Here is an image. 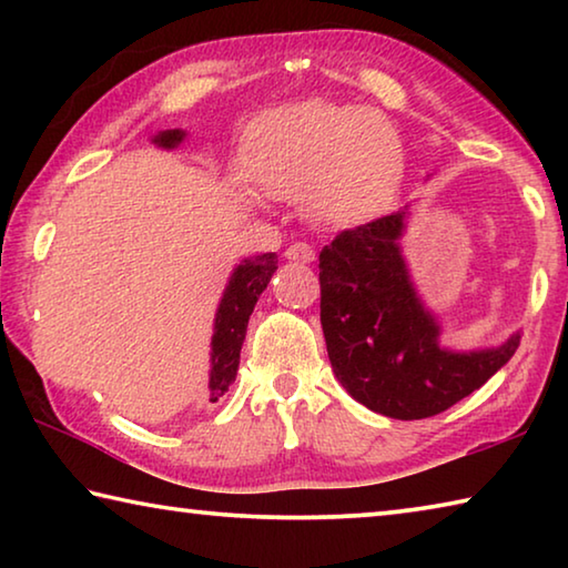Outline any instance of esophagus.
I'll return each mask as SVG.
<instances>
[{
    "instance_id": "obj_1",
    "label": "esophagus",
    "mask_w": 568,
    "mask_h": 568,
    "mask_svg": "<svg viewBox=\"0 0 568 568\" xmlns=\"http://www.w3.org/2000/svg\"><path fill=\"white\" fill-rule=\"evenodd\" d=\"M285 257L287 261H297V263H313L315 261V247L311 243H303V240H297L291 247L285 250Z\"/></svg>"
}]
</instances>
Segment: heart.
Segmentation results:
<instances>
[{
  "mask_svg": "<svg viewBox=\"0 0 568 568\" xmlns=\"http://www.w3.org/2000/svg\"><path fill=\"white\" fill-rule=\"evenodd\" d=\"M247 172L273 197L301 200L323 223L383 213L403 178L396 130L353 104L305 102L265 114L247 134Z\"/></svg>",
  "mask_w": 568,
  "mask_h": 568,
  "instance_id": "heart-1",
  "label": "heart"
}]
</instances>
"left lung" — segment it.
I'll return each mask as SVG.
<instances>
[{"instance_id": "1", "label": "left lung", "mask_w": 568, "mask_h": 568, "mask_svg": "<svg viewBox=\"0 0 568 568\" xmlns=\"http://www.w3.org/2000/svg\"><path fill=\"white\" fill-rule=\"evenodd\" d=\"M403 215L345 227L321 250V323L335 378L365 408L398 420L430 418L466 398L516 353H448L408 283Z\"/></svg>"}]
</instances>
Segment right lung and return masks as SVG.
Segmentation results:
<instances>
[{
    "mask_svg": "<svg viewBox=\"0 0 568 568\" xmlns=\"http://www.w3.org/2000/svg\"><path fill=\"white\" fill-rule=\"evenodd\" d=\"M182 140L180 130H168L158 134L162 148H175ZM277 267L275 253L255 255L250 261L235 267L230 285L223 295V303L217 307L215 318V335H213V371H210V398L217 400L235 381L240 348H243L245 331L250 313L257 303V297L271 283V277Z\"/></svg>",
    "mask_w": 568,
    "mask_h": 568,
    "instance_id": "1",
    "label": "right lung"
}]
</instances>
